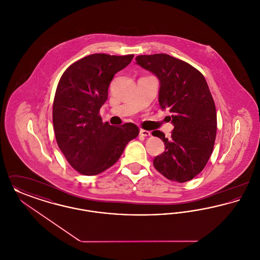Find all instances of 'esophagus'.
<instances>
[{
    "label": "esophagus",
    "instance_id": "34e87169",
    "mask_svg": "<svg viewBox=\"0 0 260 260\" xmlns=\"http://www.w3.org/2000/svg\"><path fill=\"white\" fill-rule=\"evenodd\" d=\"M139 134H140V136H151V133L149 132V131H145V129H140V132H139Z\"/></svg>",
    "mask_w": 260,
    "mask_h": 260
}]
</instances>
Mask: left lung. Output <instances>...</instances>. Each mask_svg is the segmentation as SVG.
Instances as JSON below:
<instances>
[{
	"instance_id": "1",
	"label": "left lung",
	"mask_w": 260,
	"mask_h": 260,
	"mask_svg": "<svg viewBox=\"0 0 260 260\" xmlns=\"http://www.w3.org/2000/svg\"><path fill=\"white\" fill-rule=\"evenodd\" d=\"M136 63L160 80L159 102L171 113V138L155 131L166 150L157 156L155 169L170 180L186 182L206 167L216 137V110L203 74L189 63L166 53L138 55Z\"/></svg>"
}]
</instances>
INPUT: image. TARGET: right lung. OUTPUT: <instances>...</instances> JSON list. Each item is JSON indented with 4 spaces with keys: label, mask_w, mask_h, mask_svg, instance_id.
Here are the masks:
<instances>
[{
    "label": "right lung",
    "mask_w": 260,
    "mask_h": 260,
    "mask_svg": "<svg viewBox=\"0 0 260 260\" xmlns=\"http://www.w3.org/2000/svg\"><path fill=\"white\" fill-rule=\"evenodd\" d=\"M133 58L134 54H90L71 64L58 82L52 107L54 135L66 160L81 174L109 169L139 134L133 123L114 126L99 115L113 77Z\"/></svg>",
    "instance_id": "1"
}]
</instances>
